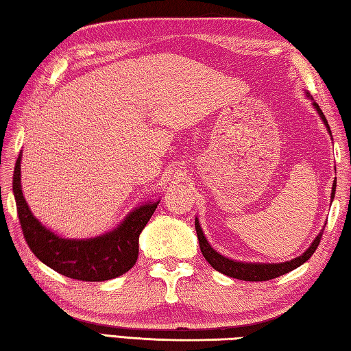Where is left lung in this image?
Here are the masks:
<instances>
[{"mask_svg": "<svg viewBox=\"0 0 351 351\" xmlns=\"http://www.w3.org/2000/svg\"><path fill=\"white\" fill-rule=\"evenodd\" d=\"M313 107L318 110V113L321 116V119L326 123L327 130L330 131L328 122L326 116L321 111V108L318 107V104L313 102ZM332 134V133H330ZM335 191H336V182L333 183L332 188V200L335 197ZM195 230H197V237H198V243H200V250L203 256L206 258V261L213 266L218 272L223 275H228L230 278H237V280H243V281H267V280H274L278 278V276L290 272L296 267H300L301 264L306 263L310 256L313 255V252L318 247V244L322 238V232L315 238V241L312 243L306 252H304L301 256L295 258L292 261H286V263H280V264H252V263H238V261H232L229 258H224L223 255H220L218 252L209 246V243L206 241V238L203 235V230L200 228V223L195 218Z\"/></svg>", "mask_w": 351, "mask_h": 351, "instance_id": "obj_1", "label": "left lung"}]
</instances>
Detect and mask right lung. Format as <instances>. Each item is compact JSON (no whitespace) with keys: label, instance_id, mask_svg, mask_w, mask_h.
<instances>
[{"label":"right lung","instance_id":"add662e5","mask_svg":"<svg viewBox=\"0 0 351 351\" xmlns=\"http://www.w3.org/2000/svg\"><path fill=\"white\" fill-rule=\"evenodd\" d=\"M12 184L19 223L32 252L58 274L79 281H107L128 272L138 256V235L158 204L136 209L114 232L93 240H67L51 234L32 215L21 191V156L16 158Z\"/></svg>","mask_w":351,"mask_h":351}]
</instances>
